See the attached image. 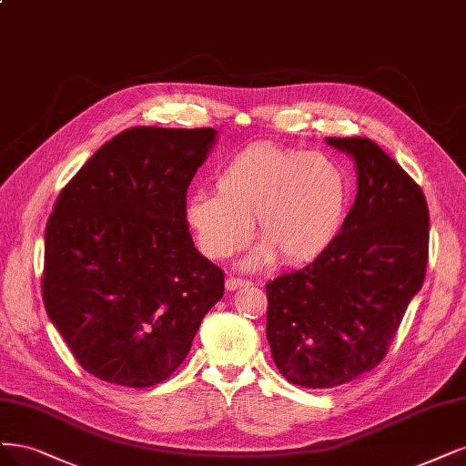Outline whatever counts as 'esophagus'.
I'll use <instances>...</instances> for the list:
<instances>
[{"instance_id":"obj_1","label":"esophagus","mask_w":466,"mask_h":466,"mask_svg":"<svg viewBox=\"0 0 466 466\" xmlns=\"http://www.w3.org/2000/svg\"><path fill=\"white\" fill-rule=\"evenodd\" d=\"M247 285H248V281L247 279H240V278H228V281H226L228 291H235V289L247 287Z\"/></svg>"}]
</instances>
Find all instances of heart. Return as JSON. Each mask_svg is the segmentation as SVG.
<instances>
[{
  "label": "heart",
  "instance_id": "heart-1",
  "mask_svg": "<svg viewBox=\"0 0 466 466\" xmlns=\"http://www.w3.org/2000/svg\"><path fill=\"white\" fill-rule=\"evenodd\" d=\"M218 192L198 190L185 202V223L198 250L226 260L254 229L264 243L245 258L248 269L276 258L300 266L324 254L339 233L349 206V177L322 152L252 144L223 166Z\"/></svg>",
  "mask_w": 466,
  "mask_h": 466
}]
</instances>
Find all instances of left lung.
Segmentation results:
<instances>
[{
  "mask_svg": "<svg viewBox=\"0 0 466 466\" xmlns=\"http://www.w3.org/2000/svg\"><path fill=\"white\" fill-rule=\"evenodd\" d=\"M357 167V198L329 248L266 285V337L287 381L335 388L378 366L428 264L422 188L370 138H333Z\"/></svg>",
  "mask_w": 466,
  "mask_h": 466,
  "instance_id": "8db88e82",
  "label": "left lung"
}]
</instances>
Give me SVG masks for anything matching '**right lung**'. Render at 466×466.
<instances>
[{"label": "right lung", "instance_id": "obj_1", "mask_svg": "<svg viewBox=\"0 0 466 466\" xmlns=\"http://www.w3.org/2000/svg\"><path fill=\"white\" fill-rule=\"evenodd\" d=\"M216 135L127 129L59 192L46 228L42 297L92 376L127 388L167 380L223 297V271L195 248L183 216Z\"/></svg>", "mask_w": 466, "mask_h": 466}]
</instances>
